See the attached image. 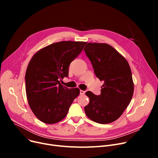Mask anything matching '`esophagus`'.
<instances>
[{"label":"esophagus","instance_id":"1","mask_svg":"<svg viewBox=\"0 0 158 158\" xmlns=\"http://www.w3.org/2000/svg\"><path fill=\"white\" fill-rule=\"evenodd\" d=\"M85 92L83 90H80V95H85Z\"/></svg>","mask_w":158,"mask_h":158}]
</instances>
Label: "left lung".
Returning a JSON list of instances; mask_svg holds the SVG:
<instances>
[{
  "instance_id": "8db88e82",
  "label": "left lung",
  "mask_w": 158,
  "mask_h": 158,
  "mask_svg": "<svg viewBox=\"0 0 158 158\" xmlns=\"http://www.w3.org/2000/svg\"><path fill=\"white\" fill-rule=\"evenodd\" d=\"M84 51L92 64L96 76L104 81L100 95L88 91L85 107L87 117L106 124L117 120L129 104L134 92L130 66L126 59L107 44L88 43Z\"/></svg>"
}]
</instances>
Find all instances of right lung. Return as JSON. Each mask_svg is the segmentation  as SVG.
Wrapping results in <instances>:
<instances>
[{
  "label": "right lung",
  "mask_w": 158,
  "mask_h": 158,
  "mask_svg": "<svg viewBox=\"0 0 158 158\" xmlns=\"http://www.w3.org/2000/svg\"><path fill=\"white\" fill-rule=\"evenodd\" d=\"M86 44L72 41L54 43L39 50L31 59L25 77L26 95L32 111L42 122L53 124L62 120L79 95L78 88H66L59 80L69 76L70 63Z\"/></svg>",
  "instance_id": "1"
}]
</instances>
